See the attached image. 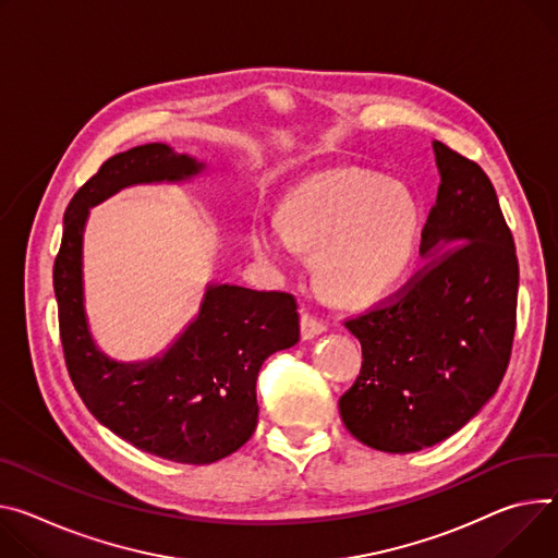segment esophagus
<instances>
[{"mask_svg": "<svg viewBox=\"0 0 558 558\" xmlns=\"http://www.w3.org/2000/svg\"><path fill=\"white\" fill-rule=\"evenodd\" d=\"M300 331H302V338L312 340V338L325 333V331H327V325H325L320 318H316L314 314L305 312V314H302V318H300Z\"/></svg>", "mask_w": 558, "mask_h": 558, "instance_id": "obj_1", "label": "esophagus"}]
</instances>
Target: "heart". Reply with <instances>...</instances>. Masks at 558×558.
Here are the masks:
<instances>
[{"label": "heart", "instance_id": "b5f03b06", "mask_svg": "<svg viewBox=\"0 0 558 558\" xmlns=\"http://www.w3.org/2000/svg\"><path fill=\"white\" fill-rule=\"evenodd\" d=\"M421 240V205L398 180L363 171L323 173L293 186L276 220L256 218L248 242L278 269L295 246L316 251L323 289L344 305H372L410 276Z\"/></svg>", "mask_w": 558, "mask_h": 558}]
</instances>
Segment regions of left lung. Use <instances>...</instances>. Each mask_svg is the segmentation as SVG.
Returning a JSON list of instances; mask_svg holds the SVG:
<instances>
[{
	"label": "left lung",
	"mask_w": 558,
	"mask_h": 558,
	"mask_svg": "<svg viewBox=\"0 0 558 558\" xmlns=\"http://www.w3.org/2000/svg\"><path fill=\"white\" fill-rule=\"evenodd\" d=\"M440 175L423 229L429 265L389 305L347 320L363 344L338 400L351 436L410 453L468 425L496 393L517 329L519 260L485 171L434 140Z\"/></svg>",
	"instance_id": "left-lung-1"
}]
</instances>
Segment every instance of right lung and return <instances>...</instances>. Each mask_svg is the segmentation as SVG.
Returning a JSON list of instances; mask_svg holds the SVG:
<instances>
[{
  "instance_id": "obj_1",
  "label": "right lung",
  "mask_w": 558,
  "mask_h": 558,
  "mask_svg": "<svg viewBox=\"0 0 558 558\" xmlns=\"http://www.w3.org/2000/svg\"><path fill=\"white\" fill-rule=\"evenodd\" d=\"M202 171L205 162L160 142L109 158L73 195L53 269L64 359L88 412L133 447L189 465L216 463L256 432L258 372L300 340L293 295L209 282L197 316L160 356L122 363L90 333L82 258L88 209L126 186L180 184Z\"/></svg>"
}]
</instances>
